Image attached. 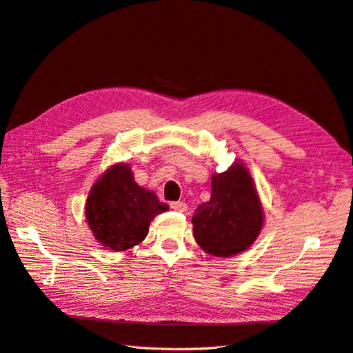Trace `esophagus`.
I'll list each match as a JSON object with an SVG mask.
<instances>
[{"label":"esophagus","mask_w":353,"mask_h":353,"mask_svg":"<svg viewBox=\"0 0 353 353\" xmlns=\"http://www.w3.org/2000/svg\"><path fill=\"white\" fill-rule=\"evenodd\" d=\"M170 209H174L176 212H185L187 210V203H184V201H172V203H170Z\"/></svg>","instance_id":"esophagus-1"}]
</instances>
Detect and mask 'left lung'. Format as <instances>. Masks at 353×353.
Wrapping results in <instances>:
<instances>
[{
	"label": "left lung",
	"instance_id": "8db88e82",
	"mask_svg": "<svg viewBox=\"0 0 353 353\" xmlns=\"http://www.w3.org/2000/svg\"><path fill=\"white\" fill-rule=\"evenodd\" d=\"M209 201L196 209L194 239L209 254L230 258L249 249L263 225V210L248 168L236 162L213 174Z\"/></svg>",
	"mask_w": 353,
	"mask_h": 353
}]
</instances>
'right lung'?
I'll return each instance as SVG.
<instances>
[{
    "label": "right lung",
    "instance_id": "obj_1",
    "mask_svg": "<svg viewBox=\"0 0 353 353\" xmlns=\"http://www.w3.org/2000/svg\"><path fill=\"white\" fill-rule=\"evenodd\" d=\"M168 209L153 191L135 183L130 165L117 163L92 185L85 218L95 240L104 248L121 252L140 244L154 216Z\"/></svg>",
    "mask_w": 353,
    "mask_h": 353
}]
</instances>
